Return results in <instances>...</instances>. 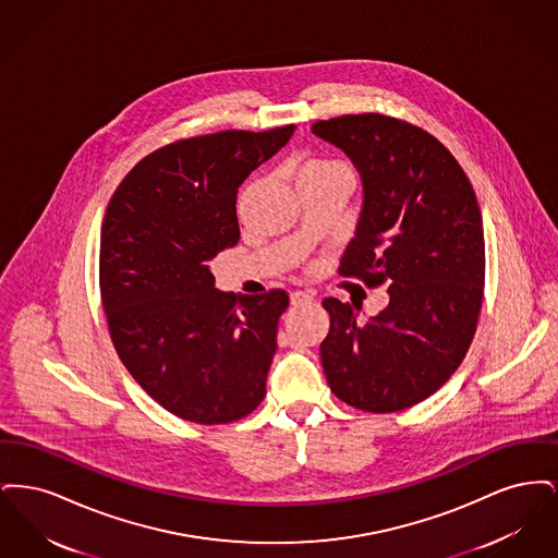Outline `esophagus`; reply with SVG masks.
I'll use <instances>...</instances> for the list:
<instances>
[{
  "instance_id": "1",
  "label": "esophagus",
  "mask_w": 558,
  "mask_h": 558,
  "mask_svg": "<svg viewBox=\"0 0 558 558\" xmlns=\"http://www.w3.org/2000/svg\"><path fill=\"white\" fill-rule=\"evenodd\" d=\"M314 301V294L310 291H294L291 292L292 305H307Z\"/></svg>"
}]
</instances>
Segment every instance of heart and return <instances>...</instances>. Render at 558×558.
Segmentation results:
<instances>
[{
	"label": "heart",
	"mask_w": 558,
	"mask_h": 558,
	"mask_svg": "<svg viewBox=\"0 0 558 558\" xmlns=\"http://www.w3.org/2000/svg\"><path fill=\"white\" fill-rule=\"evenodd\" d=\"M332 167H339V165L328 162V160H310L303 165L301 171H322V169H332Z\"/></svg>",
	"instance_id": "heart-1"
}]
</instances>
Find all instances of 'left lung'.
I'll use <instances>...</instances> for the list:
<instances>
[{
    "label": "left lung",
    "mask_w": 558,
    "mask_h": 558,
    "mask_svg": "<svg viewBox=\"0 0 558 558\" xmlns=\"http://www.w3.org/2000/svg\"><path fill=\"white\" fill-rule=\"evenodd\" d=\"M312 132L345 153L364 186L339 274L389 284V305L368 322H357V305L322 301L326 380L364 412L412 408L462 364L477 330L485 240L475 190L437 137L396 117L343 114Z\"/></svg>",
    "instance_id": "8db88e82"
}]
</instances>
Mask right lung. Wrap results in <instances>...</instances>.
Listing matches in <instances>:
<instances>
[{
	"instance_id": "1",
	"label": "right lung",
	"mask_w": 558,
	"mask_h": 558,
	"mask_svg": "<svg viewBox=\"0 0 558 558\" xmlns=\"http://www.w3.org/2000/svg\"><path fill=\"white\" fill-rule=\"evenodd\" d=\"M294 125L207 133L140 160L114 190L100 236L108 330L135 383L171 414L228 425L266 398L282 289H215L209 262L240 239L239 186Z\"/></svg>"
}]
</instances>
